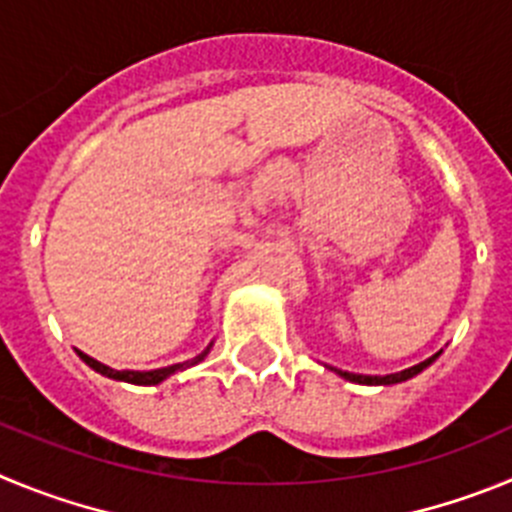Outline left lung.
Segmentation results:
<instances>
[{
    "instance_id": "1",
    "label": "left lung",
    "mask_w": 512,
    "mask_h": 512,
    "mask_svg": "<svg viewBox=\"0 0 512 512\" xmlns=\"http://www.w3.org/2000/svg\"><path fill=\"white\" fill-rule=\"evenodd\" d=\"M441 352H436L434 357L423 359V362H418V365L408 367V370L403 372H395V375H357V372H347V370H336V367H329L331 372H336L339 377H344V380L349 382H357V385H398V382H405L411 380V377H416L418 372L426 370L428 365H434L436 357H439Z\"/></svg>"
}]
</instances>
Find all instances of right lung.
<instances>
[{
    "label": "right lung",
    "instance_id": "1",
    "mask_svg": "<svg viewBox=\"0 0 512 512\" xmlns=\"http://www.w3.org/2000/svg\"><path fill=\"white\" fill-rule=\"evenodd\" d=\"M211 347H214V342H211L209 347H206L201 354H196V357H193V359H188V362H178V365L160 367V370H147V372H140V370H112V367L101 365L99 359L89 357V354H84V352H78V349H76V354H78V357H81V359H84V362L91 367V370L99 372V375H104V377H109V380L130 382V385H160V382L168 380L170 375H176V372L188 370V367H193V365H199V362H204L206 354L211 352Z\"/></svg>",
    "mask_w": 512,
    "mask_h": 512
}]
</instances>
